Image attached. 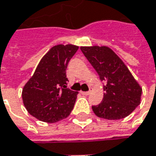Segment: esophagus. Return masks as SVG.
<instances>
[{
  "label": "esophagus",
  "mask_w": 156,
  "mask_h": 156,
  "mask_svg": "<svg viewBox=\"0 0 156 156\" xmlns=\"http://www.w3.org/2000/svg\"><path fill=\"white\" fill-rule=\"evenodd\" d=\"M80 93L83 95H89L90 93V90H88V91H80Z\"/></svg>",
  "instance_id": "obj_1"
}]
</instances>
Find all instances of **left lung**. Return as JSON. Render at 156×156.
I'll list each match as a JSON object with an SVG mask.
<instances>
[{
  "label": "left lung",
  "instance_id": "1",
  "mask_svg": "<svg viewBox=\"0 0 156 156\" xmlns=\"http://www.w3.org/2000/svg\"><path fill=\"white\" fill-rule=\"evenodd\" d=\"M80 49L100 79L106 82L103 101L92 106L93 112L108 120L126 117L140 105V85L120 58L109 47L82 46Z\"/></svg>",
  "mask_w": 156,
  "mask_h": 156
}]
</instances>
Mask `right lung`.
I'll use <instances>...</instances> for the list:
<instances>
[{
	"mask_svg": "<svg viewBox=\"0 0 156 156\" xmlns=\"http://www.w3.org/2000/svg\"><path fill=\"white\" fill-rule=\"evenodd\" d=\"M78 49L73 45H58L42 58L22 90L30 115L42 122H56L71 114L78 92L67 87L66 68Z\"/></svg>",
	"mask_w": 156,
	"mask_h": 156,
	"instance_id": "right-lung-1",
	"label": "right lung"
}]
</instances>
